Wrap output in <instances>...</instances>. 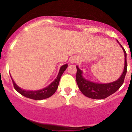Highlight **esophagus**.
I'll use <instances>...</instances> for the list:
<instances>
[{"label":"esophagus","instance_id":"obj_1","mask_svg":"<svg viewBox=\"0 0 132 132\" xmlns=\"http://www.w3.org/2000/svg\"><path fill=\"white\" fill-rule=\"evenodd\" d=\"M77 59L75 57H72L71 58V62L72 63H76L77 61Z\"/></svg>","mask_w":132,"mask_h":132}]
</instances>
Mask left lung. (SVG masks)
Masks as SVG:
<instances>
[{"label": "left lung", "instance_id": "1", "mask_svg": "<svg viewBox=\"0 0 132 132\" xmlns=\"http://www.w3.org/2000/svg\"><path fill=\"white\" fill-rule=\"evenodd\" d=\"M120 45L122 47L124 53V59H125L124 69L120 77L114 82L107 83V84H98L88 80L82 77V71L78 68V66H77V71L76 75L77 83L80 92L85 96L95 100H102L114 94L122 85L124 83V78L126 75L128 65L126 61V52L121 44H120Z\"/></svg>", "mask_w": 132, "mask_h": 132}]
</instances>
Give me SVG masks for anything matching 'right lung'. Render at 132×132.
<instances>
[{"label":"right lung","instance_id":"1","mask_svg":"<svg viewBox=\"0 0 132 132\" xmlns=\"http://www.w3.org/2000/svg\"><path fill=\"white\" fill-rule=\"evenodd\" d=\"M67 66H68L67 64H65V65L61 66L60 71H59V73H58L57 77L54 80V82H52L49 86H48L44 88L42 90H37V91H29V90H23V89L19 88L18 86L16 85V84L14 82V81L12 78L13 82V85H14V88L18 92H19V94L26 97H28V98L35 100H42L48 98L56 92L61 75H63L64 71L66 70Z\"/></svg>","mask_w":132,"mask_h":132}]
</instances>
